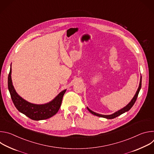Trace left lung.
<instances>
[{
    "label": "left lung",
    "mask_w": 154,
    "mask_h": 154,
    "mask_svg": "<svg viewBox=\"0 0 154 154\" xmlns=\"http://www.w3.org/2000/svg\"><path fill=\"white\" fill-rule=\"evenodd\" d=\"M141 79H142V77H141V79H140V82L139 87H138V90H137V93H136L135 96H134V98L132 99V100H131V102H130L127 106H125L124 108H122L121 109H120V110H119V111H118V112H115V113H113V114H112V115H100V114L96 113H95V112L91 111V109H90L88 108L87 107L88 109V111H89L91 113H92V114L94 115H96V116H99V117L105 118H106V119H113V118H116L117 116H119V115H121L124 113L125 112H128V111L129 110V109H130L131 107L133 106V105H134V103H135V102H136V100H137V97H138L139 92H140V89H141Z\"/></svg>",
    "instance_id": "8db88e82"
}]
</instances>
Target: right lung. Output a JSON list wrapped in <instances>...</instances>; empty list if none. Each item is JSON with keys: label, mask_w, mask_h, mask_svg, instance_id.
<instances>
[{"label": "right lung", "mask_w": 154, "mask_h": 154, "mask_svg": "<svg viewBox=\"0 0 154 154\" xmlns=\"http://www.w3.org/2000/svg\"><path fill=\"white\" fill-rule=\"evenodd\" d=\"M11 74V66L8 77V87L12 101L19 112L35 121L50 118L58 112L61 106L62 99L66 92V90L59 93V94L49 103L42 105L31 103L17 94L12 84Z\"/></svg>", "instance_id": "obj_1"}]
</instances>
